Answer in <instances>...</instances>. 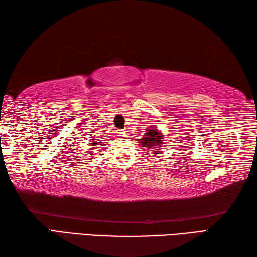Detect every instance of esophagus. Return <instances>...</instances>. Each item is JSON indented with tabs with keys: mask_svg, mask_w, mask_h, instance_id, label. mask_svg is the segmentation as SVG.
<instances>
[{
	"mask_svg": "<svg viewBox=\"0 0 257 257\" xmlns=\"http://www.w3.org/2000/svg\"><path fill=\"white\" fill-rule=\"evenodd\" d=\"M119 135H120V136H125V132H124V130H121V132L119 133Z\"/></svg>",
	"mask_w": 257,
	"mask_h": 257,
	"instance_id": "obj_1",
	"label": "esophagus"
}]
</instances>
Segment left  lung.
<instances>
[{
  "label": "left lung",
  "instance_id": "obj_1",
  "mask_svg": "<svg viewBox=\"0 0 257 257\" xmlns=\"http://www.w3.org/2000/svg\"><path fill=\"white\" fill-rule=\"evenodd\" d=\"M144 137L141 139H138L139 146L143 148L149 149V152L152 154H161V147L163 144V135L159 133V130L157 127H151L149 125L147 132L145 133Z\"/></svg>",
  "mask_w": 257,
  "mask_h": 257
}]
</instances>
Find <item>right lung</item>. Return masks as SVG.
Returning <instances> with one entry per match:
<instances>
[{
    "label": "right lung",
    "mask_w": 257,
    "mask_h": 257,
    "mask_svg": "<svg viewBox=\"0 0 257 257\" xmlns=\"http://www.w3.org/2000/svg\"><path fill=\"white\" fill-rule=\"evenodd\" d=\"M103 143H105V141H103V140L92 139V140L90 141V146H96V147H98V146H101Z\"/></svg>",
    "instance_id": "add662e5"
}]
</instances>
